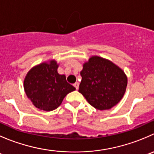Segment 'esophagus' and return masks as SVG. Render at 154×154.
Here are the masks:
<instances>
[{
    "label": "esophagus",
    "mask_w": 154,
    "mask_h": 154,
    "mask_svg": "<svg viewBox=\"0 0 154 154\" xmlns=\"http://www.w3.org/2000/svg\"><path fill=\"white\" fill-rule=\"evenodd\" d=\"M74 85V87L75 88L76 90H78L79 86V82H75L74 85Z\"/></svg>",
    "instance_id": "34e87169"
}]
</instances>
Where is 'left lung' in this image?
<instances>
[{"label":"left lung","mask_w":154,"mask_h":154,"mask_svg":"<svg viewBox=\"0 0 154 154\" xmlns=\"http://www.w3.org/2000/svg\"><path fill=\"white\" fill-rule=\"evenodd\" d=\"M79 91L94 108L109 109L125 94L127 77L119 67L99 57L90 58L83 66Z\"/></svg>","instance_id":"obj_1"}]
</instances>
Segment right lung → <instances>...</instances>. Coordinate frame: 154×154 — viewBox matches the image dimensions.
<instances>
[{"mask_svg":"<svg viewBox=\"0 0 154 154\" xmlns=\"http://www.w3.org/2000/svg\"><path fill=\"white\" fill-rule=\"evenodd\" d=\"M56 61L42 63L28 72L24 81L26 95L35 107L45 111L57 109L67 94L75 90L57 72Z\"/></svg>","mask_w":154,"mask_h":154,"instance_id":"add662e5","label":"right lung"}]
</instances>
